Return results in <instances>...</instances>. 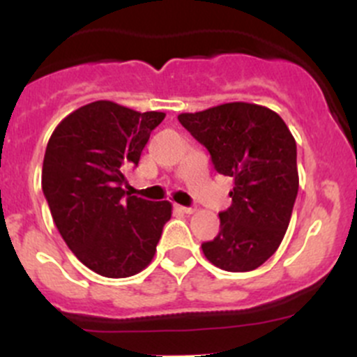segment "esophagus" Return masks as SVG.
I'll use <instances>...</instances> for the list:
<instances>
[{"label":"esophagus","instance_id":"1","mask_svg":"<svg viewBox=\"0 0 357 357\" xmlns=\"http://www.w3.org/2000/svg\"><path fill=\"white\" fill-rule=\"evenodd\" d=\"M174 207H176V211L183 212V214H193V212H195V208H193V207H185V205H174Z\"/></svg>","mask_w":357,"mask_h":357}]
</instances>
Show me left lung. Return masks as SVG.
<instances>
[{
    "instance_id": "obj_1",
    "label": "left lung",
    "mask_w": 357,
    "mask_h": 357,
    "mask_svg": "<svg viewBox=\"0 0 357 357\" xmlns=\"http://www.w3.org/2000/svg\"><path fill=\"white\" fill-rule=\"evenodd\" d=\"M208 150L219 174L235 179L231 205L204 255L218 268L245 273L264 264L285 236L298 192L297 145L276 112L233 102L178 115Z\"/></svg>"
}]
</instances>
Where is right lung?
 I'll return each instance as SVG.
<instances>
[{
  "mask_svg": "<svg viewBox=\"0 0 357 357\" xmlns=\"http://www.w3.org/2000/svg\"><path fill=\"white\" fill-rule=\"evenodd\" d=\"M164 117L100 100L68 114L46 146L41 185L53 221L75 257L107 278L145 269L171 219L167 200L122 188Z\"/></svg>",
  "mask_w": 357,
  "mask_h": 357,
  "instance_id": "obj_1",
  "label": "right lung"
}]
</instances>
